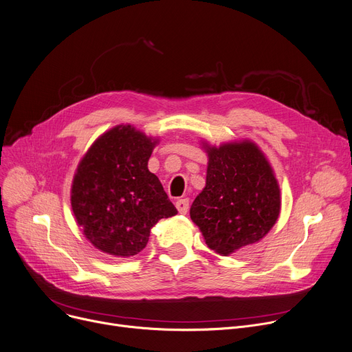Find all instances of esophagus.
Here are the masks:
<instances>
[{
    "mask_svg": "<svg viewBox=\"0 0 352 352\" xmlns=\"http://www.w3.org/2000/svg\"><path fill=\"white\" fill-rule=\"evenodd\" d=\"M176 208L180 214H186L188 210V199H179L176 201Z\"/></svg>",
    "mask_w": 352,
    "mask_h": 352,
    "instance_id": "1",
    "label": "esophagus"
}]
</instances>
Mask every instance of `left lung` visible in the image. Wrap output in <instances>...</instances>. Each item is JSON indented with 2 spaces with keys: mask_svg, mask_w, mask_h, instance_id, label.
Masks as SVG:
<instances>
[{
  "mask_svg": "<svg viewBox=\"0 0 352 352\" xmlns=\"http://www.w3.org/2000/svg\"><path fill=\"white\" fill-rule=\"evenodd\" d=\"M201 144L208 157L206 186L190 207V219L207 247L228 256L272 230L280 214V188L255 142Z\"/></svg>",
  "mask_w": 352,
  "mask_h": 352,
  "instance_id": "8db88e82",
  "label": "left lung"
}]
</instances>
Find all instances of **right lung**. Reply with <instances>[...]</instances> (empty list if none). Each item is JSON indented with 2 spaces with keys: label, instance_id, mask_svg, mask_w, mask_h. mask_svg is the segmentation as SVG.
I'll return each mask as SVG.
<instances>
[{
  "label": "right lung",
  "instance_id": "1",
  "mask_svg": "<svg viewBox=\"0 0 352 352\" xmlns=\"http://www.w3.org/2000/svg\"><path fill=\"white\" fill-rule=\"evenodd\" d=\"M157 142L122 124L100 135L80 160L72 182V210L85 236L104 254L137 255L146 247L151 228L177 214L148 169Z\"/></svg>",
  "mask_w": 352,
  "mask_h": 352
}]
</instances>
